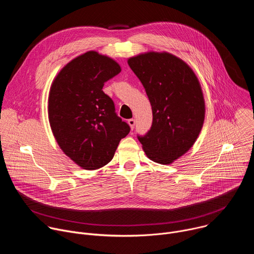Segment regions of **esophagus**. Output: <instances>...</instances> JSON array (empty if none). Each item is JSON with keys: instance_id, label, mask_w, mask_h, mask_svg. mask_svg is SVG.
Returning <instances> with one entry per match:
<instances>
[{"instance_id": "34e87169", "label": "esophagus", "mask_w": 254, "mask_h": 254, "mask_svg": "<svg viewBox=\"0 0 254 254\" xmlns=\"http://www.w3.org/2000/svg\"><path fill=\"white\" fill-rule=\"evenodd\" d=\"M127 123H128V125H129L130 128H131V129H133V128H134V126H135V121H134L133 119H130V120H128V121H127Z\"/></svg>"}]
</instances>
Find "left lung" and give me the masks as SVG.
Returning a JSON list of instances; mask_svg holds the SVG:
<instances>
[{"instance_id": "1", "label": "left lung", "mask_w": 254, "mask_h": 254, "mask_svg": "<svg viewBox=\"0 0 254 254\" xmlns=\"http://www.w3.org/2000/svg\"><path fill=\"white\" fill-rule=\"evenodd\" d=\"M127 63L153 112L150 130L137 138L149 159L171 164L189 151L201 131L205 103L200 83L183 60L166 52L140 54Z\"/></svg>"}]
</instances>
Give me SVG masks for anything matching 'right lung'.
<instances>
[{
	"label": "right lung",
	"mask_w": 254,
	"mask_h": 254,
	"mask_svg": "<svg viewBox=\"0 0 254 254\" xmlns=\"http://www.w3.org/2000/svg\"><path fill=\"white\" fill-rule=\"evenodd\" d=\"M112 58L95 51L70 61L52 83L48 116L61 150L85 170L110 163L129 126L116 113L114 100L102 90L121 72Z\"/></svg>",
	"instance_id": "1"
}]
</instances>
